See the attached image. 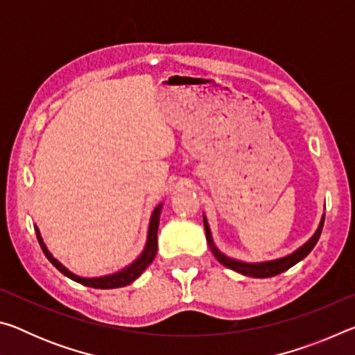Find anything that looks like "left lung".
I'll use <instances>...</instances> for the list:
<instances>
[{
	"label": "left lung",
	"mask_w": 355,
	"mask_h": 355,
	"mask_svg": "<svg viewBox=\"0 0 355 355\" xmlns=\"http://www.w3.org/2000/svg\"><path fill=\"white\" fill-rule=\"evenodd\" d=\"M203 225H205L207 241H208L209 249H211L213 255L216 257V260H218L220 264H224V266L230 268V269H233V271H236V272L243 274V275H249V277L266 279V277H274V275H277L280 272L286 271V269H290L291 266H294V264L299 263L300 260H304V258L307 257L311 250H313V248L318 243V239H320V236H321L322 225H324V214L321 218L320 225H318V230L315 232V235L311 236L304 245H300L299 249L294 250L293 254H290V255L277 258V260L261 261V263L239 261V260H235V258H230V257H227L225 254H222V252L214 245L211 230H209V225H208V220H207L205 216H203Z\"/></svg>",
	"instance_id": "obj_1"
}]
</instances>
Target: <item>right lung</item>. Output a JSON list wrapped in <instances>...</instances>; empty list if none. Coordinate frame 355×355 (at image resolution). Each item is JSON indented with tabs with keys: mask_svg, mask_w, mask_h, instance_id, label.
Listing matches in <instances>:
<instances>
[{
	"mask_svg": "<svg viewBox=\"0 0 355 355\" xmlns=\"http://www.w3.org/2000/svg\"><path fill=\"white\" fill-rule=\"evenodd\" d=\"M161 209H163V203H159L158 207L153 209L152 218H150V224H148V233H147V243L146 248H144L142 254L136 258V260L130 264V266L123 268L122 271L114 272L110 275H103V277H80V275L73 274L69 271L67 268L64 266L62 263H59L55 257L50 254V250L46 249V245L44 243V239L40 236V232L37 227L35 228V233H37V239L42 250H44L45 257L53 263L58 271H61L64 275H67L69 279L78 282V284L91 286V288H100V290H112V288H122L127 286L130 284L139 277V275L146 271V268L150 263L153 261V258L156 255V250H158V225H159V214Z\"/></svg>",
	"mask_w": 355,
	"mask_h": 355,
	"instance_id": "1",
	"label": "right lung"
}]
</instances>
